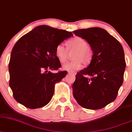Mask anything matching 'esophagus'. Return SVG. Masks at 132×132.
Returning <instances> with one entry per match:
<instances>
[{"label": "esophagus", "instance_id": "34e87169", "mask_svg": "<svg viewBox=\"0 0 132 132\" xmlns=\"http://www.w3.org/2000/svg\"><path fill=\"white\" fill-rule=\"evenodd\" d=\"M68 73H69V74H76V72H70V71H69V72H68Z\"/></svg>", "mask_w": 132, "mask_h": 132}]
</instances>
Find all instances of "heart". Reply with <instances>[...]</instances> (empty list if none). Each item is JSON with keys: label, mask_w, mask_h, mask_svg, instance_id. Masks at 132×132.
Instances as JSON below:
<instances>
[{"label": "heart", "mask_w": 132, "mask_h": 132, "mask_svg": "<svg viewBox=\"0 0 132 132\" xmlns=\"http://www.w3.org/2000/svg\"><path fill=\"white\" fill-rule=\"evenodd\" d=\"M67 47L69 50H76L73 55L74 60L64 63L62 69L64 71L74 72L82 68L83 61L88 64L93 56V52L88 47V43L83 38L75 37L67 42ZM67 49L64 44H58L55 48V56L60 63H64L67 56Z\"/></svg>", "instance_id": "b5f03b06"}]
</instances>
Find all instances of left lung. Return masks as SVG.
I'll return each instance as SVG.
<instances>
[{"label": "left lung", "instance_id": "8db88e82", "mask_svg": "<svg viewBox=\"0 0 132 132\" xmlns=\"http://www.w3.org/2000/svg\"><path fill=\"white\" fill-rule=\"evenodd\" d=\"M73 33L85 39L93 53L89 66L76 74L73 96L83 108L101 109L116 99L123 83L126 66L123 47L101 28L79 29Z\"/></svg>", "mask_w": 132, "mask_h": 132}]
</instances>
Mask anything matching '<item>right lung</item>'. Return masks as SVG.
Segmentation results:
<instances>
[{
  "instance_id": "add662e5",
  "label": "right lung",
  "mask_w": 132,
  "mask_h": 132,
  "mask_svg": "<svg viewBox=\"0 0 132 132\" xmlns=\"http://www.w3.org/2000/svg\"><path fill=\"white\" fill-rule=\"evenodd\" d=\"M70 31L42 25L22 36L13 47L8 68L10 86L18 102L30 109L41 108L51 101L55 85L67 74L52 73L61 67L55 48Z\"/></svg>"
}]
</instances>
